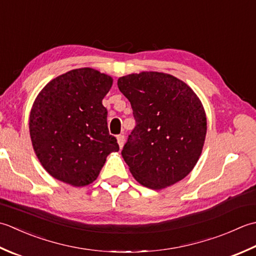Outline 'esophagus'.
Returning a JSON list of instances; mask_svg holds the SVG:
<instances>
[{"label":"esophagus","mask_w":256,"mask_h":256,"mask_svg":"<svg viewBox=\"0 0 256 256\" xmlns=\"http://www.w3.org/2000/svg\"><path fill=\"white\" fill-rule=\"evenodd\" d=\"M117 142L119 144V147H120V149L124 147V134H119L117 137Z\"/></svg>","instance_id":"obj_1"}]
</instances>
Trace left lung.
Here are the masks:
<instances>
[{
  "label": "left lung",
  "mask_w": 256,
  "mask_h": 256,
  "mask_svg": "<svg viewBox=\"0 0 256 256\" xmlns=\"http://www.w3.org/2000/svg\"><path fill=\"white\" fill-rule=\"evenodd\" d=\"M117 85L137 122L122 151L134 178L152 190L184 179L206 140V114L200 98L184 82L161 72L119 77Z\"/></svg>",
  "instance_id": "obj_1"
}]
</instances>
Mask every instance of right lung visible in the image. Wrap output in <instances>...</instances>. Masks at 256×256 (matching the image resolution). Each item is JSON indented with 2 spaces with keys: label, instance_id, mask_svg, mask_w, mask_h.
<instances>
[{
  "label": "right lung",
  "instance_id": "right-lung-1",
  "mask_svg": "<svg viewBox=\"0 0 256 256\" xmlns=\"http://www.w3.org/2000/svg\"><path fill=\"white\" fill-rule=\"evenodd\" d=\"M112 77L90 67L55 77L36 96L30 114L35 154L53 178L72 186L97 179L107 156L117 152L102 99Z\"/></svg>",
  "mask_w": 256,
  "mask_h": 256
}]
</instances>
